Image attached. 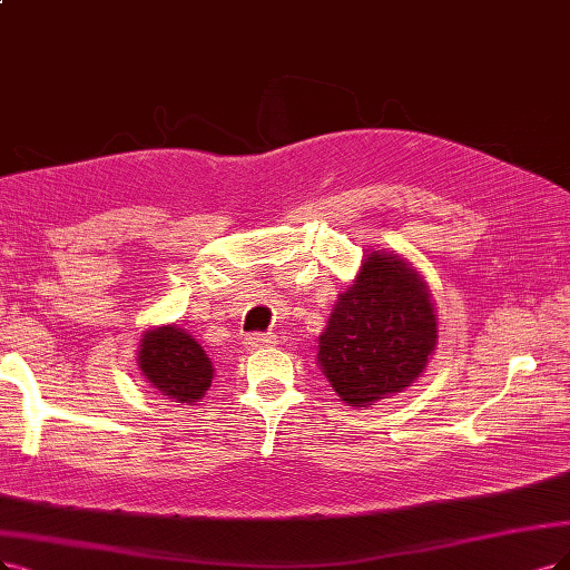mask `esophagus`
Returning a JSON list of instances; mask_svg holds the SVG:
<instances>
[{
    "instance_id": "obj_1",
    "label": "esophagus",
    "mask_w": 570,
    "mask_h": 570,
    "mask_svg": "<svg viewBox=\"0 0 570 570\" xmlns=\"http://www.w3.org/2000/svg\"><path fill=\"white\" fill-rule=\"evenodd\" d=\"M272 343H274L272 335H267V333H250L248 338L244 341V347L253 352V350H263V347H267Z\"/></svg>"
}]
</instances>
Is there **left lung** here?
Listing matches in <instances>:
<instances>
[{"mask_svg": "<svg viewBox=\"0 0 570 570\" xmlns=\"http://www.w3.org/2000/svg\"><path fill=\"white\" fill-rule=\"evenodd\" d=\"M436 345V314L423 277L396 253L373 250L338 296L320 335L317 362L350 406L406 390Z\"/></svg>", "mask_w": 570, "mask_h": 570, "instance_id": "1", "label": "left lung"}]
</instances>
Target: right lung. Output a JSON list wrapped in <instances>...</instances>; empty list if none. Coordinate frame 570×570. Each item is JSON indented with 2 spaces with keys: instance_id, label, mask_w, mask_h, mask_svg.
<instances>
[{
  "instance_id": "obj_1",
  "label": "right lung",
  "mask_w": 570,
  "mask_h": 570,
  "mask_svg": "<svg viewBox=\"0 0 570 570\" xmlns=\"http://www.w3.org/2000/svg\"><path fill=\"white\" fill-rule=\"evenodd\" d=\"M138 366L168 402L193 406L214 381V366L202 345L178 326H157L142 333Z\"/></svg>"
}]
</instances>
